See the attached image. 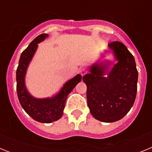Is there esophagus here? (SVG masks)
<instances>
[{
  "instance_id": "esophagus-1",
  "label": "esophagus",
  "mask_w": 152,
  "mask_h": 152,
  "mask_svg": "<svg viewBox=\"0 0 152 152\" xmlns=\"http://www.w3.org/2000/svg\"><path fill=\"white\" fill-rule=\"evenodd\" d=\"M86 73H87V70H86L85 68H81V69H80V74L82 75V76L85 75Z\"/></svg>"
}]
</instances>
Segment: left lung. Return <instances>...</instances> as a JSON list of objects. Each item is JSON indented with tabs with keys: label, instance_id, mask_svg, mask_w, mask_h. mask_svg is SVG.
<instances>
[{
	"label": "left lung",
	"instance_id": "left-lung-1",
	"mask_svg": "<svg viewBox=\"0 0 152 152\" xmlns=\"http://www.w3.org/2000/svg\"><path fill=\"white\" fill-rule=\"evenodd\" d=\"M108 46L117 62L109 70L110 61H97L83 77V81L87 85L91 115L99 121L113 123L123 119L133 106L138 71L133 56L124 44L112 42Z\"/></svg>",
	"mask_w": 152,
	"mask_h": 152
}]
</instances>
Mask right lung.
<instances>
[{
  "label": "right lung",
  "mask_w": 152,
  "mask_h": 152,
  "mask_svg": "<svg viewBox=\"0 0 152 152\" xmlns=\"http://www.w3.org/2000/svg\"><path fill=\"white\" fill-rule=\"evenodd\" d=\"M48 34H41L32 41L21 54L17 69V92L23 109L34 120L42 123L57 121L62 116L68 94L80 80L81 75H77L63 85L58 92L52 97L36 98L27 91L25 77L29 63L38 48V43L45 40Z\"/></svg>",
  "instance_id": "1"
}]
</instances>
